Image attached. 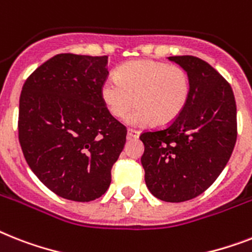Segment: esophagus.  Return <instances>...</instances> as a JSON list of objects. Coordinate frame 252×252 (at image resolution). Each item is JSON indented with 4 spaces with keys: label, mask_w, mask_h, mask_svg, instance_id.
Segmentation results:
<instances>
[{
    "label": "esophagus",
    "mask_w": 252,
    "mask_h": 252,
    "mask_svg": "<svg viewBox=\"0 0 252 252\" xmlns=\"http://www.w3.org/2000/svg\"><path fill=\"white\" fill-rule=\"evenodd\" d=\"M126 137H128L129 140H136V138H138V137H140V133L137 132V130L128 129V132H126Z\"/></svg>",
    "instance_id": "obj_1"
}]
</instances>
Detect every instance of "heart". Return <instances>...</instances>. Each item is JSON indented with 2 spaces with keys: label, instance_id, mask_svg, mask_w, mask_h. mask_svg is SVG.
Listing matches in <instances>:
<instances>
[{
  "label": "heart",
  "instance_id": "heart-1",
  "mask_svg": "<svg viewBox=\"0 0 252 252\" xmlns=\"http://www.w3.org/2000/svg\"><path fill=\"white\" fill-rule=\"evenodd\" d=\"M191 91L190 77L179 66L151 59L132 61L118 68L115 77L105 80L101 98L114 118L128 116L132 126H164L175 122L185 110Z\"/></svg>",
  "mask_w": 252,
  "mask_h": 252
}]
</instances>
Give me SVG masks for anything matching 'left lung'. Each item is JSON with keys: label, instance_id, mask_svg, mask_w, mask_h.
I'll use <instances>...</instances> for the list:
<instances>
[{"label": "left lung", "instance_id": "obj_1", "mask_svg": "<svg viewBox=\"0 0 252 252\" xmlns=\"http://www.w3.org/2000/svg\"><path fill=\"white\" fill-rule=\"evenodd\" d=\"M168 59L189 75V101L167 128L141 134V163L150 193L177 203L198 197L225 168L237 140V107L230 85L207 62L191 55Z\"/></svg>", "mask_w": 252, "mask_h": 252}]
</instances>
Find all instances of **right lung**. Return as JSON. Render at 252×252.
<instances>
[{
    "mask_svg": "<svg viewBox=\"0 0 252 252\" xmlns=\"http://www.w3.org/2000/svg\"><path fill=\"white\" fill-rule=\"evenodd\" d=\"M107 57L57 54L33 71L19 99V142L53 193L91 202L107 191L126 129L108 112L101 87Z\"/></svg>",
    "mask_w": 252,
    "mask_h": 252,
    "instance_id": "right-lung-1",
    "label": "right lung"
}]
</instances>
